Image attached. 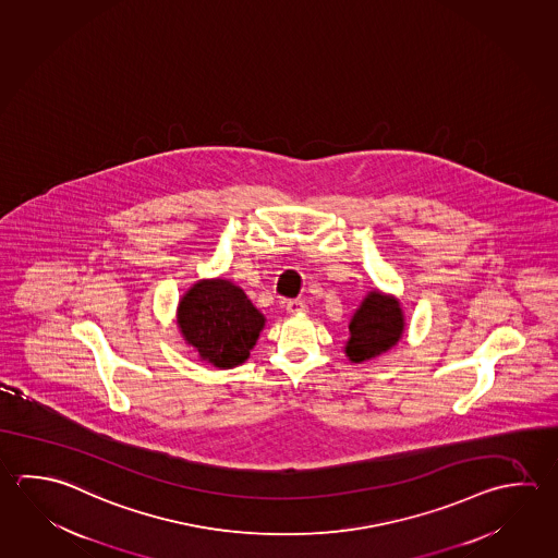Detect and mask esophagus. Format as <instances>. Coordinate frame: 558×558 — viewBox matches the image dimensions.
Masks as SVG:
<instances>
[{
	"mask_svg": "<svg viewBox=\"0 0 558 558\" xmlns=\"http://www.w3.org/2000/svg\"><path fill=\"white\" fill-rule=\"evenodd\" d=\"M287 313H289V315L306 313V304H304L303 301H289V303H287Z\"/></svg>",
	"mask_w": 558,
	"mask_h": 558,
	"instance_id": "obj_1",
	"label": "esophagus"
}]
</instances>
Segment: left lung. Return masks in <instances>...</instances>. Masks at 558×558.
Returning a JSON list of instances; mask_svg holds the SVG:
<instances>
[{
	"mask_svg": "<svg viewBox=\"0 0 558 558\" xmlns=\"http://www.w3.org/2000/svg\"><path fill=\"white\" fill-rule=\"evenodd\" d=\"M405 313L396 294L372 289L350 318L344 354L352 364L374 360L396 348L405 332Z\"/></svg>",
	"mask_w": 558,
	"mask_h": 558,
	"instance_id": "1",
	"label": "left lung"
}]
</instances>
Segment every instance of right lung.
<instances>
[{"mask_svg": "<svg viewBox=\"0 0 558 558\" xmlns=\"http://www.w3.org/2000/svg\"><path fill=\"white\" fill-rule=\"evenodd\" d=\"M265 323L264 313L255 308L242 287L223 277L196 281L177 306V326L184 344L218 369L243 364Z\"/></svg>", "mask_w": 558, "mask_h": 558, "instance_id": "right-lung-1", "label": "right lung"}]
</instances>
